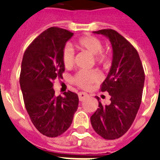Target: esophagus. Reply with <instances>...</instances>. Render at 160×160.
Wrapping results in <instances>:
<instances>
[{"instance_id":"obj_1","label":"esophagus","mask_w":160,"mask_h":160,"mask_svg":"<svg viewBox=\"0 0 160 160\" xmlns=\"http://www.w3.org/2000/svg\"><path fill=\"white\" fill-rule=\"evenodd\" d=\"M88 93H86V92H79L78 93V98H79V100L80 101H83L85 98H86L87 97H88Z\"/></svg>"}]
</instances>
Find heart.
Returning <instances> with one entry per match:
<instances>
[{"label":"heart","instance_id":"1","mask_svg":"<svg viewBox=\"0 0 160 160\" xmlns=\"http://www.w3.org/2000/svg\"><path fill=\"white\" fill-rule=\"evenodd\" d=\"M74 45L78 50L84 51L93 56L95 62L101 65L106 62L108 58V52L102 48V42L100 39L92 36L82 37L75 42ZM74 54L71 48H64L62 55L63 66L66 68H71L73 65ZM99 80V76L96 72L80 71L75 74L72 82L75 85L83 89L90 88L92 84Z\"/></svg>","mask_w":160,"mask_h":160}]
</instances>
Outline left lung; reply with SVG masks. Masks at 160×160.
<instances>
[{
	"label": "left lung",
	"instance_id": "1",
	"mask_svg": "<svg viewBox=\"0 0 160 160\" xmlns=\"http://www.w3.org/2000/svg\"><path fill=\"white\" fill-rule=\"evenodd\" d=\"M109 39L112 48V66L102 82L101 91L108 92L111 102L103 105L91 116L95 132L105 139H116L131 127L140 106L144 84V71L135 48L112 29L93 32Z\"/></svg>",
	"mask_w": 160,
	"mask_h": 160
}]
</instances>
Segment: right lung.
<instances>
[{"label":"right lung","mask_w":160,"mask_h":160,"mask_svg":"<svg viewBox=\"0 0 160 160\" xmlns=\"http://www.w3.org/2000/svg\"><path fill=\"white\" fill-rule=\"evenodd\" d=\"M73 33L50 27L41 33L25 52L20 86L26 109L41 133L58 137L68 130L78 107V96L71 91L56 97L53 81L65 71L62 55Z\"/></svg>","instance_id":"add662e5"}]
</instances>
